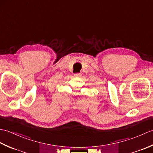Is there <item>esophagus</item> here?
I'll return each mask as SVG.
<instances>
[{"label": "esophagus", "instance_id": "obj_1", "mask_svg": "<svg viewBox=\"0 0 153 153\" xmlns=\"http://www.w3.org/2000/svg\"><path fill=\"white\" fill-rule=\"evenodd\" d=\"M81 76H82V74H81V73H76V74H74V76L75 77H80Z\"/></svg>", "mask_w": 153, "mask_h": 153}]
</instances>
